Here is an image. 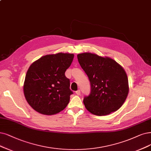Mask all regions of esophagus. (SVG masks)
I'll return each mask as SVG.
<instances>
[{"mask_svg":"<svg viewBox=\"0 0 151 151\" xmlns=\"http://www.w3.org/2000/svg\"><path fill=\"white\" fill-rule=\"evenodd\" d=\"M75 93H76V94H77V95H80V93H81V91H80V90H77Z\"/></svg>","mask_w":151,"mask_h":151,"instance_id":"34e87169","label":"esophagus"}]
</instances>
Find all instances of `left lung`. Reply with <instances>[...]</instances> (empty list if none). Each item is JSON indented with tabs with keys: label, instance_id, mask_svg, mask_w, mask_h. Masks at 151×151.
<instances>
[{
	"label": "left lung",
	"instance_id": "1",
	"mask_svg": "<svg viewBox=\"0 0 151 151\" xmlns=\"http://www.w3.org/2000/svg\"><path fill=\"white\" fill-rule=\"evenodd\" d=\"M90 82V94L83 99L86 108L94 115L104 116L119 109L129 92L124 70L116 61L91 53L77 55Z\"/></svg>",
	"mask_w": 151,
	"mask_h": 151
}]
</instances>
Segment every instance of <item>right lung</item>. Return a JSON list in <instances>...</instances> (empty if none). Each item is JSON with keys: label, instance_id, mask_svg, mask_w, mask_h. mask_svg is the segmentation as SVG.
<instances>
[{"label": "right lung", "instance_id": "obj_1", "mask_svg": "<svg viewBox=\"0 0 151 151\" xmlns=\"http://www.w3.org/2000/svg\"><path fill=\"white\" fill-rule=\"evenodd\" d=\"M74 55H47L33 63L28 70L24 93L30 106L42 114L53 115L63 111L73 91L65 73Z\"/></svg>", "mask_w": 151, "mask_h": 151}]
</instances>
